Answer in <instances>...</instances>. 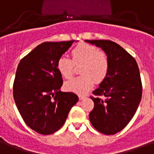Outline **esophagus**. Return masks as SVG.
Here are the masks:
<instances>
[{"label":"esophagus","mask_w":154,"mask_h":154,"mask_svg":"<svg viewBox=\"0 0 154 154\" xmlns=\"http://www.w3.org/2000/svg\"><path fill=\"white\" fill-rule=\"evenodd\" d=\"M79 100H83V99H85V96H83V95H79Z\"/></svg>","instance_id":"obj_1"}]
</instances>
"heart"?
<instances>
[{
	"label": "heart",
	"instance_id": "b5f03b06",
	"mask_svg": "<svg viewBox=\"0 0 154 154\" xmlns=\"http://www.w3.org/2000/svg\"><path fill=\"white\" fill-rule=\"evenodd\" d=\"M72 60L66 56L59 57L57 62V70L64 78H71L75 73V64L82 65L79 76L67 81L65 88L67 91L78 94H85L97 83L103 81L108 74L110 61L104 51L94 45L80 43L71 51Z\"/></svg>",
	"mask_w": 154,
	"mask_h": 154
}]
</instances>
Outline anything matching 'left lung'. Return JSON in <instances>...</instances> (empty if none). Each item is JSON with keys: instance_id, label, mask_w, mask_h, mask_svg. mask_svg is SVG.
Returning a JSON list of instances; mask_svg holds the SVG:
<instances>
[{"instance_id": "obj_1", "label": "left lung", "mask_w": 154, "mask_h": 154, "mask_svg": "<svg viewBox=\"0 0 154 154\" xmlns=\"http://www.w3.org/2000/svg\"><path fill=\"white\" fill-rule=\"evenodd\" d=\"M101 48L110 61L109 71L93 92L94 107L91 124L104 134L123 130L135 114L142 97V83L136 60L124 48L110 40H86Z\"/></svg>"}]
</instances>
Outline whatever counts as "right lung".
<instances>
[{
    "mask_svg": "<svg viewBox=\"0 0 154 154\" xmlns=\"http://www.w3.org/2000/svg\"><path fill=\"white\" fill-rule=\"evenodd\" d=\"M75 40L45 42L21 59L14 85V99L26 125L42 134L55 133L78 102L75 94L60 90L63 81L57 60Z\"/></svg>",
    "mask_w": 154,
    "mask_h": 154,
    "instance_id": "obj_1",
    "label": "right lung"
}]
</instances>
